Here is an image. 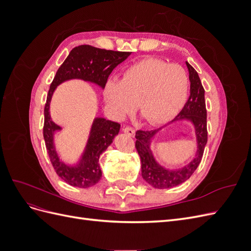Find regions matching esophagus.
I'll list each match as a JSON object with an SVG mask.
<instances>
[{
    "label": "esophagus",
    "mask_w": 251,
    "mask_h": 251,
    "mask_svg": "<svg viewBox=\"0 0 251 251\" xmlns=\"http://www.w3.org/2000/svg\"><path fill=\"white\" fill-rule=\"evenodd\" d=\"M124 132L126 133L127 135L132 136V137H134V136H135V128H133V127H131V126H126V127H124Z\"/></svg>",
    "instance_id": "34e87169"
}]
</instances>
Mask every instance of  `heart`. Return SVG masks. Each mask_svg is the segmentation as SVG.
I'll use <instances>...</instances> for the list:
<instances>
[{"instance_id":"b5f03b06","label":"heart","mask_w":251,"mask_h":251,"mask_svg":"<svg viewBox=\"0 0 251 251\" xmlns=\"http://www.w3.org/2000/svg\"><path fill=\"white\" fill-rule=\"evenodd\" d=\"M189 87L183 67L158 58H146L127 67L119 80H108L103 96L113 116L121 119L137 104L150 125L172 119L183 107Z\"/></svg>"}]
</instances>
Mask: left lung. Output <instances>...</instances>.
Here are the masks:
<instances>
[{"label":"left lung","mask_w":251,"mask_h":251,"mask_svg":"<svg viewBox=\"0 0 251 251\" xmlns=\"http://www.w3.org/2000/svg\"><path fill=\"white\" fill-rule=\"evenodd\" d=\"M191 81V95L185 102L183 109L174 120L189 119L195 126L198 150L194 160L183 169L178 171H169L159 165L151 154L150 149L151 138L158 132L137 131L136 132L135 147L141 159V175L142 178L149 184L156 188H170L183 183L198 168L204 153V148L207 142V121H206V105L204 100V88L200 77L194 68L186 62Z\"/></svg>","instance_id":"obj_1"}]
</instances>
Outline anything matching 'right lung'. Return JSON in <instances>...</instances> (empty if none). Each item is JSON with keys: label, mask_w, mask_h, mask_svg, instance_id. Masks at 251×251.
<instances>
[{"label": "right lung", "mask_w": 251, "mask_h": 251, "mask_svg": "<svg viewBox=\"0 0 251 251\" xmlns=\"http://www.w3.org/2000/svg\"><path fill=\"white\" fill-rule=\"evenodd\" d=\"M130 54L131 52L105 50L90 45H80L70 51L51 82L44 109L43 135L53 168L68 184L87 188L96 184L100 180L101 170L98 163L100 156L107 150L114 137L118 134L120 125L104 118H96L91 128L86 151L79 163L75 166L67 165L59 160L53 144V134L60 130V126L53 123L49 114L52 94L59 83L73 78L94 82L103 88L114 68L123 63Z\"/></svg>", "instance_id": "right-lung-1"}]
</instances>
